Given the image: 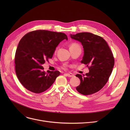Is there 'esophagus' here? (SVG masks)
<instances>
[{
  "label": "esophagus",
  "instance_id": "obj_1",
  "mask_svg": "<svg viewBox=\"0 0 130 130\" xmlns=\"http://www.w3.org/2000/svg\"><path fill=\"white\" fill-rule=\"evenodd\" d=\"M64 75L65 76L69 77H72L74 76V74L72 73H66V74H64Z\"/></svg>",
  "mask_w": 130,
  "mask_h": 130
}]
</instances>
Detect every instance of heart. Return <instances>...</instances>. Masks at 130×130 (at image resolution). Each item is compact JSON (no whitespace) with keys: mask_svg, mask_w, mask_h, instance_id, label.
<instances>
[{"mask_svg":"<svg viewBox=\"0 0 130 130\" xmlns=\"http://www.w3.org/2000/svg\"><path fill=\"white\" fill-rule=\"evenodd\" d=\"M78 46V45L77 44V43H72L71 45H70V49H71V48H74L76 46ZM61 68L63 69H66L67 68V65L64 64L62 66H61Z\"/></svg>","mask_w":130,"mask_h":130,"instance_id":"obj_1","label":"heart"}]
</instances>
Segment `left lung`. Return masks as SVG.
Instances as JSON below:
<instances>
[{"mask_svg":"<svg viewBox=\"0 0 130 130\" xmlns=\"http://www.w3.org/2000/svg\"><path fill=\"white\" fill-rule=\"evenodd\" d=\"M71 37L82 44L84 54L81 63L89 69L85 75H76L80 80L76 90L85 95L94 94L104 86L111 75L114 65L113 53L103 38L92 33L79 32Z\"/></svg>","mask_w":130,"mask_h":130,"instance_id":"8db88e82","label":"left lung"}]
</instances>
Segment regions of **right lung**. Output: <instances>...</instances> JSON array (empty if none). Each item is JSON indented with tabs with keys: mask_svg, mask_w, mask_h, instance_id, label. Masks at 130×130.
I'll return each mask as SVG.
<instances>
[{
	"mask_svg": "<svg viewBox=\"0 0 130 130\" xmlns=\"http://www.w3.org/2000/svg\"><path fill=\"white\" fill-rule=\"evenodd\" d=\"M65 39L67 37L63 32L37 30L26 34L20 40L15 57V71L27 90L40 93L54 83L60 72H45L41 65L52 58L56 47Z\"/></svg>",
	"mask_w": 130,
	"mask_h": 130,
	"instance_id": "add662e5",
	"label": "right lung"
}]
</instances>
